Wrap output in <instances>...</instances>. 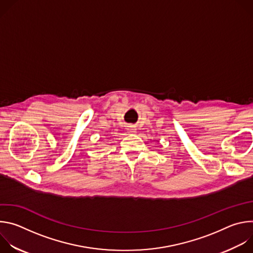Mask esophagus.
<instances>
[{
  "mask_svg": "<svg viewBox=\"0 0 253 253\" xmlns=\"http://www.w3.org/2000/svg\"><path fill=\"white\" fill-rule=\"evenodd\" d=\"M128 132L131 133V134H134V133L136 132V128L133 127V126H130V127L128 128Z\"/></svg>",
  "mask_w": 253,
  "mask_h": 253,
  "instance_id": "obj_1",
  "label": "esophagus"
}]
</instances>
